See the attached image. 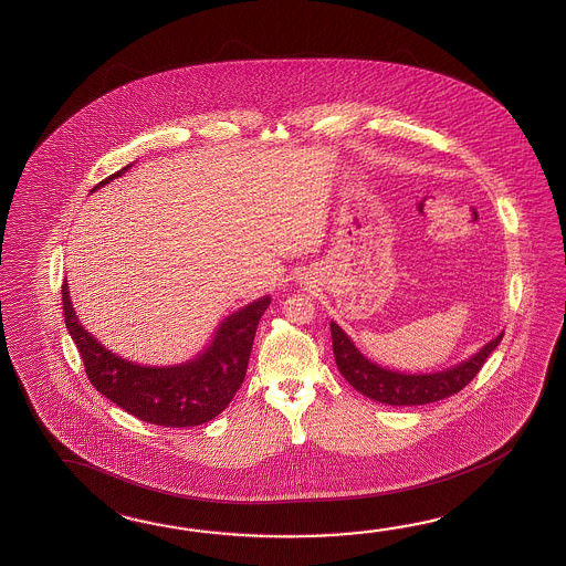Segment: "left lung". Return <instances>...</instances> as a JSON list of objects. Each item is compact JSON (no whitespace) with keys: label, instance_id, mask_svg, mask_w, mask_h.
<instances>
[{"label":"left lung","instance_id":"8db88e82","mask_svg":"<svg viewBox=\"0 0 566 566\" xmlns=\"http://www.w3.org/2000/svg\"><path fill=\"white\" fill-rule=\"evenodd\" d=\"M329 329H332L334 356L342 376L364 397L392 405V407L427 405V402H437L451 395H458L459 390H463L478 376L488 356L497 348V344L504 337V334H500L490 344H485L473 358L461 361L455 368H449L443 373L402 374L386 370L366 360L349 342V337L342 332L339 325L332 322Z\"/></svg>","mask_w":566,"mask_h":566}]
</instances>
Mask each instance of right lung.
Masks as SVG:
<instances>
[{
    "label": "right lung",
    "mask_w": 566,
    "mask_h": 566,
    "mask_svg": "<svg viewBox=\"0 0 566 566\" xmlns=\"http://www.w3.org/2000/svg\"><path fill=\"white\" fill-rule=\"evenodd\" d=\"M133 164L108 176L96 188L119 178ZM271 297L254 301L232 313L218 327L217 336L205 354L180 366H139L115 356L78 324L69 295V283H62V310L69 334L85 364L91 385L101 395L133 417L161 427H196L214 419L229 407L241 388L254 334Z\"/></svg>",
    "instance_id": "obj_1"
}]
</instances>
